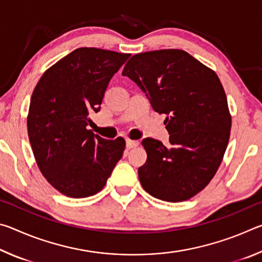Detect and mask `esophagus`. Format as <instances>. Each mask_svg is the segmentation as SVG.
Returning <instances> with one entry per match:
<instances>
[{"mask_svg":"<svg viewBox=\"0 0 262 262\" xmlns=\"http://www.w3.org/2000/svg\"><path fill=\"white\" fill-rule=\"evenodd\" d=\"M139 141H134V140H130V139H126V147L128 149H132V148H135L139 145Z\"/></svg>","mask_w":262,"mask_h":262,"instance_id":"34e87169","label":"esophagus"}]
</instances>
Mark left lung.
<instances>
[{
  "label": "left lung",
  "instance_id": "left-lung-1",
  "mask_svg": "<svg viewBox=\"0 0 262 262\" xmlns=\"http://www.w3.org/2000/svg\"><path fill=\"white\" fill-rule=\"evenodd\" d=\"M128 76L147 94L152 108L166 114L170 147L147 137V162L139 179L152 196L180 202L193 198L214 178L227 150L231 114L214 70L181 50L133 55Z\"/></svg>",
  "mask_w": 262,
  "mask_h": 262
}]
</instances>
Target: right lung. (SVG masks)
Masks as SVG:
<instances>
[{
	"label": "right lung",
	"mask_w": 262,
	"mask_h": 262,
	"mask_svg": "<svg viewBox=\"0 0 262 262\" xmlns=\"http://www.w3.org/2000/svg\"><path fill=\"white\" fill-rule=\"evenodd\" d=\"M130 54L81 47L48 68L35 85L28 134L39 170L69 198H88L104 188L122 157V137L105 140L89 130L106 88Z\"/></svg>",
	"instance_id": "obj_1"
}]
</instances>
